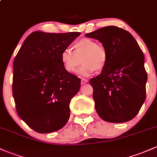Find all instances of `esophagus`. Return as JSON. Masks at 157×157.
Listing matches in <instances>:
<instances>
[{"label":"esophagus","mask_w":157,"mask_h":157,"mask_svg":"<svg viewBox=\"0 0 157 157\" xmlns=\"http://www.w3.org/2000/svg\"><path fill=\"white\" fill-rule=\"evenodd\" d=\"M87 82H88V80H87V79L82 78V80H81V84H82V85H85V84L87 83Z\"/></svg>","instance_id":"34e87169"}]
</instances>
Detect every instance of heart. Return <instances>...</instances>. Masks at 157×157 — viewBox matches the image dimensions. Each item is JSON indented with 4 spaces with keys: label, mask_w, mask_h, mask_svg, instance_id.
Wrapping results in <instances>:
<instances>
[{
    "label": "heart",
    "mask_w": 157,
    "mask_h": 157,
    "mask_svg": "<svg viewBox=\"0 0 157 157\" xmlns=\"http://www.w3.org/2000/svg\"><path fill=\"white\" fill-rule=\"evenodd\" d=\"M74 52L65 48L60 53V60L66 71L73 73L81 63L82 64L78 73L87 77L95 70H102L105 68L108 61V53L104 47L91 39L85 38L76 42L73 45Z\"/></svg>",
    "instance_id": "1"
}]
</instances>
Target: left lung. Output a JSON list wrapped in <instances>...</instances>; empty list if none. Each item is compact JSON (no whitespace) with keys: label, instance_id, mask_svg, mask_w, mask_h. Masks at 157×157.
Returning a JSON list of instances; mask_svg holds the SVG:
<instances>
[{"label":"left lung","instance_id":"1","mask_svg":"<svg viewBox=\"0 0 157 157\" xmlns=\"http://www.w3.org/2000/svg\"><path fill=\"white\" fill-rule=\"evenodd\" d=\"M85 36L98 40L108 53L105 68L90 80L97 114L107 122L130 121L146 99L144 54L132 34L118 27H104Z\"/></svg>","mask_w":157,"mask_h":157}]
</instances>
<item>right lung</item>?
Listing matches in <instances>:
<instances>
[{
  "label": "right lung",
  "instance_id": "1",
  "mask_svg": "<svg viewBox=\"0 0 157 157\" xmlns=\"http://www.w3.org/2000/svg\"><path fill=\"white\" fill-rule=\"evenodd\" d=\"M81 33L34 31L13 62V95L21 119L32 129L48 133L61 129L70 118V103L81 80L70 73L60 53Z\"/></svg>",
  "mask_w": 157,
  "mask_h": 157
}]
</instances>
